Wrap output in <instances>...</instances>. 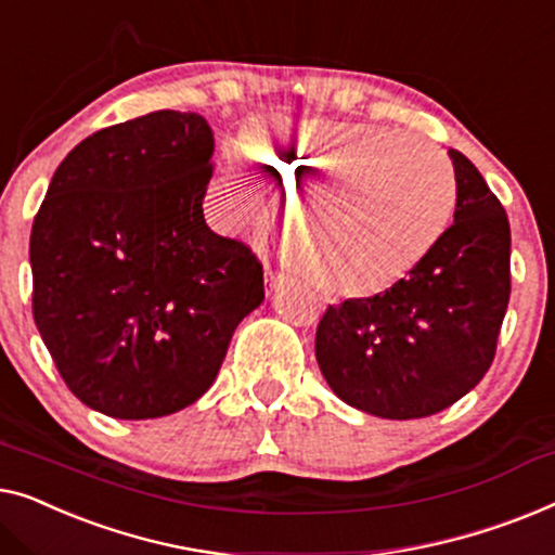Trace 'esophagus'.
<instances>
[{
  "instance_id": "34e87169",
  "label": "esophagus",
  "mask_w": 555,
  "mask_h": 555,
  "mask_svg": "<svg viewBox=\"0 0 555 555\" xmlns=\"http://www.w3.org/2000/svg\"><path fill=\"white\" fill-rule=\"evenodd\" d=\"M284 281H288V274H284V271L267 269V286H269V292H276V288L284 284Z\"/></svg>"
}]
</instances>
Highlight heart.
Returning <instances> with one entry per match:
<instances>
[{
  "instance_id": "heart-1",
  "label": "heart",
  "mask_w": 555,
  "mask_h": 555,
  "mask_svg": "<svg viewBox=\"0 0 555 555\" xmlns=\"http://www.w3.org/2000/svg\"><path fill=\"white\" fill-rule=\"evenodd\" d=\"M248 155L281 185L317 183L292 210L307 274L326 292L366 294L427 256L455 214L457 181L433 140L372 122L299 120L256 125ZM229 166L214 193H246Z\"/></svg>"
}]
</instances>
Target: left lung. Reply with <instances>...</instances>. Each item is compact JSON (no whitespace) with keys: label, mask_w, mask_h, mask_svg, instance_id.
Returning a JSON list of instances; mask_svg holds the SVG:
<instances>
[{"label":"left lung","mask_w":555,"mask_h":555,"mask_svg":"<svg viewBox=\"0 0 555 555\" xmlns=\"http://www.w3.org/2000/svg\"><path fill=\"white\" fill-rule=\"evenodd\" d=\"M455 221L385 292L317 326V362L339 400L385 420L430 417L486 377L511 299V223L486 178L450 151Z\"/></svg>","instance_id":"8db88e82"}]
</instances>
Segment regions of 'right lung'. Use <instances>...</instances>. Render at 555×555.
<instances>
[{
    "label": "right lung",
    "instance_id": "obj_1",
    "mask_svg": "<svg viewBox=\"0 0 555 555\" xmlns=\"http://www.w3.org/2000/svg\"><path fill=\"white\" fill-rule=\"evenodd\" d=\"M210 158L196 113L111 125L67 153L35 216V324L69 392L107 417L196 402L263 301L256 254L203 218Z\"/></svg>",
    "mask_w": 555,
    "mask_h": 555
}]
</instances>
